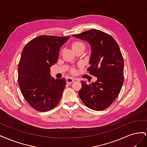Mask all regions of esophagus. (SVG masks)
Segmentation results:
<instances>
[{"instance_id": "34e87169", "label": "esophagus", "mask_w": 147, "mask_h": 147, "mask_svg": "<svg viewBox=\"0 0 147 147\" xmlns=\"http://www.w3.org/2000/svg\"><path fill=\"white\" fill-rule=\"evenodd\" d=\"M74 81H75V80L72 78H71V77H67L66 78V82H67V83H68V84L72 83Z\"/></svg>"}]
</instances>
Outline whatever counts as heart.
Segmentation results:
<instances>
[{
    "label": "heart",
    "mask_w": 147,
    "mask_h": 147,
    "mask_svg": "<svg viewBox=\"0 0 147 147\" xmlns=\"http://www.w3.org/2000/svg\"><path fill=\"white\" fill-rule=\"evenodd\" d=\"M85 47L84 44L80 41H75L73 42L72 44V48L74 50H76V49H78L80 47Z\"/></svg>",
    "instance_id": "1"
}]
</instances>
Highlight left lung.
Returning a JSON list of instances; mask_svg holds the SVG:
<instances>
[{
    "instance_id": "8db88e82",
    "label": "left lung",
    "mask_w": 147,
    "mask_h": 147,
    "mask_svg": "<svg viewBox=\"0 0 147 147\" xmlns=\"http://www.w3.org/2000/svg\"><path fill=\"white\" fill-rule=\"evenodd\" d=\"M72 36L87 42L91 53L87 71L97 80L87 84L82 82L80 98L88 107L104 110L117 99L124 80V60L117 42L101 30L91 29Z\"/></svg>"
}]
</instances>
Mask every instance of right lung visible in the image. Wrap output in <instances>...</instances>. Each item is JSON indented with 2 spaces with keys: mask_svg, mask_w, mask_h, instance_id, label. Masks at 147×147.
Returning a JSON list of instances; mask_svg holds the SVG:
<instances>
[{
  "mask_svg": "<svg viewBox=\"0 0 147 147\" xmlns=\"http://www.w3.org/2000/svg\"><path fill=\"white\" fill-rule=\"evenodd\" d=\"M68 37L40 35L26 44L18 64V84L28 103L39 112H47L59 103L66 84L55 79L50 67L58 59L61 47Z\"/></svg>",
  "mask_w": 147,
  "mask_h": 147,
  "instance_id": "add662e5",
  "label": "right lung"
}]
</instances>
